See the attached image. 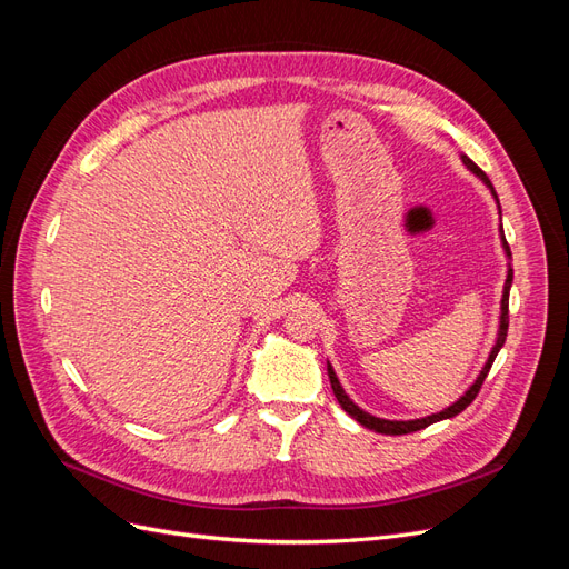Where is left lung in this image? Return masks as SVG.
I'll list each match as a JSON object with an SVG mask.
<instances>
[{"mask_svg":"<svg viewBox=\"0 0 569 569\" xmlns=\"http://www.w3.org/2000/svg\"><path fill=\"white\" fill-rule=\"evenodd\" d=\"M462 163L468 166V168L472 170V173H475L481 182H485V184L491 189L493 199L498 201L496 189H493L491 180L487 178L485 170H481L477 163H472L468 157H462ZM498 211H501V206H498ZM501 232H503V228H501ZM501 239H503V249H506V253L510 256V247H508V242H506V237H503V234H501ZM510 284H512V270L508 268V278H506V287H503V299H501V325H498V339H496L493 349H491V353H489L487 366L481 368V372H479V377L475 380V385H472L468 391H465L453 406L443 408L441 412H435V416L420 418V420H382V418H375V416H370V412H366L363 408H358V406L349 399L347 391L341 389V385H339V380H337V375H335L332 366L327 363V375H330V385H332V391H335V396H337L339 406H341L343 410H347L353 420H358L360 425L368 427V429H375V432H380V435H410V432H418V429H425V427L435 425V422H439V420H446V418H453V416H458V412H462L465 408H468V406L475 401V396L479 393L481 385H485L487 375H489V370H491V363H493L496 356H498V351H501V347L506 343V337H508V297H510Z\"/></svg>","mask_w":569,"mask_h":569,"instance_id":"1","label":"left lung"}]
</instances>
